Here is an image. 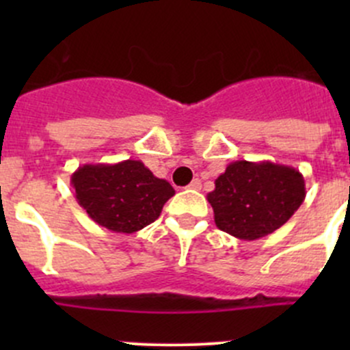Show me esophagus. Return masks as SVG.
I'll list each match as a JSON object with an SVG mask.
<instances>
[{"instance_id":"esophagus-1","label":"esophagus","mask_w":350,"mask_h":350,"mask_svg":"<svg viewBox=\"0 0 350 350\" xmlns=\"http://www.w3.org/2000/svg\"><path fill=\"white\" fill-rule=\"evenodd\" d=\"M188 188H189V189H195V191H198V189H201V181H200V179H193V181L189 183Z\"/></svg>"}]
</instances>
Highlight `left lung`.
<instances>
[{"mask_svg": "<svg viewBox=\"0 0 350 350\" xmlns=\"http://www.w3.org/2000/svg\"><path fill=\"white\" fill-rule=\"evenodd\" d=\"M305 196V178L298 169L269 161H235L215 179L206 198L220 230L256 241L283 227Z\"/></svg>", "mask_w": 350, "mask_h": 350, "instance_id": "8db88e82", "label": "left lung"}]
</instances>
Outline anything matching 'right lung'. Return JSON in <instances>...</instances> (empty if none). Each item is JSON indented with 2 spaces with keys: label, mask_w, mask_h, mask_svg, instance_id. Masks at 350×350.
I'll list each match as a JSON object with an SVG mask.
<instances>
[{
  "label": "right lung",
  "mask_w": 350,
  "mask_h": 350,
  "mask_svg": "<svg viewBox=\"0 0 350 350\" xmlns=\"http://www.w3.org/2000/svg\"><path fill=\"white\" fill-rule=\"evenodd\" d=\"M74 196L88 217L116 234H133L155 221L174 188L142 161L84 164L70 176Z\"/></svg>",
  "instance_id": "obj_1"
}]
</instances>
